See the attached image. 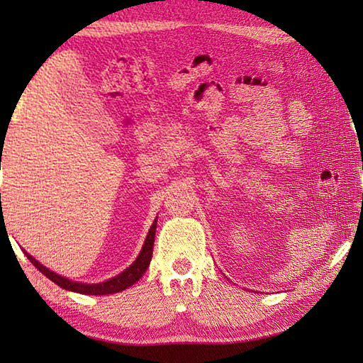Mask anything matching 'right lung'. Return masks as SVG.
<instances>
[{
    "instance_id": "add662e5",
    "label": "right lung",
    "mask_w": 363,
    "mask_h": 363,
    "mask_svg": "<svg viewBox=\"0 0 363 363\" xmlns=\"http://www.w3.org/2000/svg\"><path fill=\"white\" fill-rule=\"evenodd\" d=\"M155 229H157V219L153 220V224L149 230V235L145 238V243L143 247V251H140L138 259L133 262V266L128 267L126 270H123L121 274L116 275V277L110 279L107 281H102V284H96V285H88V284H78V281H72L65 277H60L52 270L46 269L43 264H40L35 257L30 256L28 253L27 257L30 262L40 270L41 274H45L49 280H52L54 284L59 285L64 290H70L75 293H82V294H94V296H101V294H112V293H118L130 288L131 285L136 284V281L143 277V274L147 270L152 259V253H153V242H155Z\"/></svg>"
}]
</instances>
